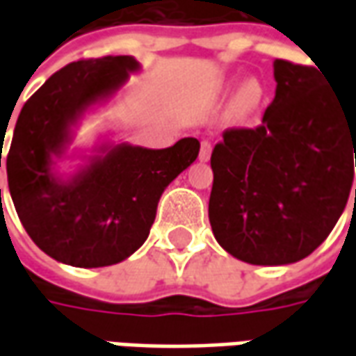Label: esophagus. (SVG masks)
Wrapping results in <instances>:
<instances>
[{"mask_svg": "<svg viewBox=\"0 0 356 356\" xmlns=\"http://www.w3.org/2000/svg\"><path fill=\"white\" fill-rule=\"evenodd\" d=\"M209 156H211V145H209L208 140H202L200 154H198V158H200V162H208Z\"/></svg>", "mask_w": 356, "mask_h": 356, "instance_id": "obj_1", "label": "esophagus"}]
</instances>
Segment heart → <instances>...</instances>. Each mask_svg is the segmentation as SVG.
Instances as JSON below:
<instances>
[{
	"instance_id": "obj_1",
	"label": "heart",
	"mask_w": 356,
	"mask_h": 356,
	"mask_svg": "<svg viewBox=\"0 0 356 356\" xmlns=\"http://www.w3.org/2000/svg\"><path fill=\"white\" fill-rule=\"evenodd\" d=\"M259 101H261V88L250 80L238 89V93L234 97V110L240 116H248L257 108Z\"/></svg>"
}]
</instances>
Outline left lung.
Here are the masks:
<instances>
[{
	"instance_id": "obj_1",
	"label": "left lung",
	"mask_w": 356,
	"mask_h": 356,
	"mask_svg": "<svg viewBox=\"0 0 356 356\" xmlns=\"http://www.w3.org/2000/svg\"><path fill=\"white\" fill-rule=\"evenodd\" d=\"M273 68L275 99L261 124L225 131L211 152V231L252 265L313 254L343 213L356 168V104L316 68L280 58Z\"/></svg>"
}]
</instances>
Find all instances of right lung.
<instances>
[{"mask_svg": "<svg viewBox=\"0 0 356 356\" xmlns=\"http://www.w3.org/2000/svg\"><path fill=\"white\" fill-rule=\"evenodd\" d=\"M140 70L131 55L70 63L20 110L7 154L9 193L28 236L65 265L108 267L135 254L165 186L198 156L194 137L145 148L101 135L89 152L72 148L81 120ZM60 161L76 163L63 172Z\"/></svg>", "mask_w": 356, "mask_h": 356, "instance_id": "obj_1", "label": "right lung"}]
</instances>
